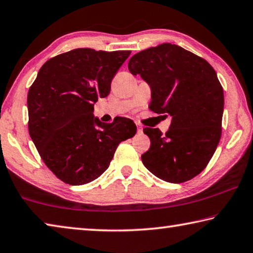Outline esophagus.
Instances as JSON below:
<instances>
[{
	"label": "esophagus",
	"mask_w": 253,
	"mask_h": 253,
	"mask_svg": "<svg viewBox=\"0 0 253 253\" xmlns=\"http://www.w3.org/2000/svg\"><path fill=\"white\" fill-rule=\"evenodd\" d=\"M136 127H137V132H138V134L143 132V126L140 125L139 123H136Z\"/></svg>",
	"instance_id": "1"
}]
</instances>
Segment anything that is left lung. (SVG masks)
Here are the masks:
<instances>
[{
  "mask_svg": "<svg viewBox=\"0 0 253 253\" xmlns=\"http://www.w3.org/2000/svg\"><path fill=\"white\" fill-rule=\"evenodd\" d=\"M128 69L151 85L149 109L172 116L165 135L158 128H144L151 139L142 155L145 168L169 183L195 177L207 168L222 134L224 95L215 70L207 60L170 43L134 54Z\"/></svg>",
  "mask_w": 253,
  "mask_h": 253,
  "instance_id": "obj_1",
  "label": "left lung"
}]
</instances>
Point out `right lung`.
<instances>
[{
  "label": "right lung",
  "mask_w": 253,
  "mask_h": 253,
  "mask_svg": "<svg viewBox=\"0 0 253 253\" xmlns=\"http://www.w3.org/2000/svg\"><path fill=\"white\" fill-rule=\"evenodd\" d=\"M129 54L68 51L48 60L30 87L29 134L44 164L62 182L83 185L99 177L118 145L136 134L131 119L116 117L105 124L92 114Z\"/></svg>",
  "instance_id": "1"
}]
</instances>
